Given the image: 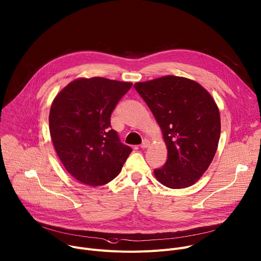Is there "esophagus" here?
Masks as SVG:
<instances>
[{
    "label": "esophagus",
    "instance_id": "34e87169",
    "mask_svg": "<svg viewBox=\"0 0 261 261\" xmlns=\"http://www.w3.org/2000/svg\"><path fill=\"white\" fill-rule=\"evenodd\" d=\"M150 146V141H148L147 139H143V141L141 142V144H140V147L141 148H146V147H148Z\"/></svg>",
    "mask_w": 261,
    "mask_h": 261
}]
</instances>
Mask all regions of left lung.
<instances>
[{"instance_id":"1","label":"left lung","mask_w":261,"mask_h":261,"mask_svg":"<svg viewBox=\"0 0 261 261\" xmlns=\"http://www.w3.org/2000/svg\"><path fill=\"white\" fill-rule=\"evenodd\" d=\"M134 88L153 113L167 146V161L154 170L156 178L171 189L192 186L218 147L221 121L215 100L199 84L180 76L136 83Z\"/></svg>"}]
</instances>
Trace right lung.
Wrapping results in <instances>:
<instances>
[{"label":"right lung","instance_id":"1","mask_svg":"<svg viewBox=\"0 0 261 261\" xmlns=\"http://www.w3.org/2000/svg\"><path fill=\"white\" fill-rule=\"evenodd\" d=\"M131 87L104 77L79 79L55 98L51 140L66 170L82 184L97 187L113 180L132 152L110 125L111 113Z\"/></svg>","mask_w":261,"mask_h":261}]
</instances>
